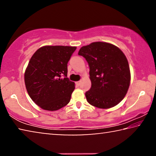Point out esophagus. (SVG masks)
I'll return each mask as SVG.
<instances>
[{"label": "esophagus", "mask_w": 156, "mask_h": 156, "mask_svg": "<svg viewBox=\"0 0 156 156\" xmlns=\"http://www.w3.org/2000/svg\"><path fill=\"white\" fill-rule=\"evenodd\" d=\"M80 83H81V81H78V82H76V85H77V86H80Z\"/></svg>", "instance_id": "1"}]
</instances>
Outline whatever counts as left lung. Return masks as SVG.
I'll use <instances>...</instances> for the list:
<instances>
[{
	"instance_id": "obj_1",
	"label": "left lung",
	"mask_w": 156,
	"mask_h": 156,
	"mask_svg": "<svg viewBox=\"0 0 156 156\" xmlns=\"http://www.w3.org/2000/svg\"><path fill=\"white\" fill-rule=\"evenodd\" d=\"M78 55L85 58L90 71V90L87 100L92 106L109 109L122 101L130 85L128 60L121 49L106 42H94L82 47Z\"/></svg>"
}]
</instances>
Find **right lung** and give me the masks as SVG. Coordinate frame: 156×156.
I'll list each match as a JSON object with an SVG mask.
<instances>
[{
	"label": "right lung",
	"mask_w": 156,
	"mask_h": 156,
	"mask_svg": "<svg viewBox=\"0 0 156 156\" xmlns=\"http://www.w3.org/2000/svg\"><path fill=\"white\" fill-rule=\"evenodd\" d=\"M76 49L45 45L31 56L25 72V84L29 96L41 109L53 112L69 102L75 83L67 78V62Z\"/></svg>",
	"instance_id": "add662e5"
}]
</instances>
